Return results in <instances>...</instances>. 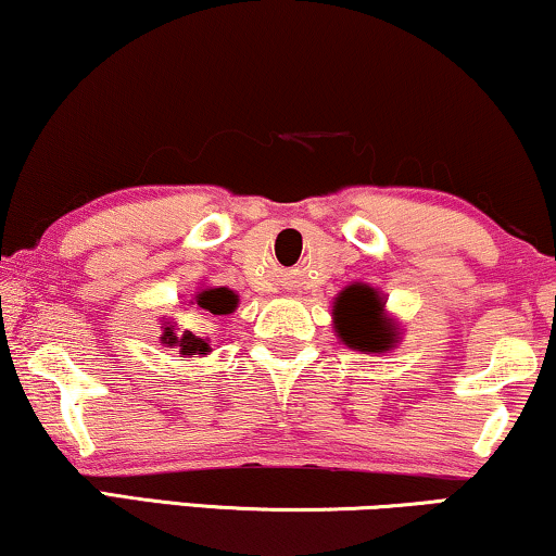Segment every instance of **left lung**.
I'll list each match as a JSON object with an SVG mask.
<instances>
[{
    "instance_id": "1",
    "label": "left lung",
    "mask_w": 556,
    "mask_h": 556,
    "mask_svg": "<svg viewBox=\"0 0 556 556\" xmlns=\"http://www.w3.org/2000/svg\"><path fill=\"white\" fill-rule=\"evenodd\" d=\"M384 294L354 282L333 300V330L343 346L364 354H390L400 341V328L384 313Z\"/></svg>"
}]
</instances>
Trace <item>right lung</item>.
I'll use <instances>...</instances> for the list:
<instances>
[{
    "mask_svg": "<svg viewBox=\"0 0 556 556\" xmlns=\"http://www.w3.org/2000/svg\"><path fill=\"white\" fill-rule=\"evenodd\" d=\"M194 302L202 307V311L213 315H230L238 307V294L228 287H207V290L194 292ZM159 341L164 343L166 349H177L185 359H192V356H207L210 341L194 336L192 330H179L172 320H161V336Z\"/></svg>",
    "mask_w": 556,
    "mask_h": 556,
    "instance_id": "obj_1",
    "label": "right lung"
}]
</instances>
